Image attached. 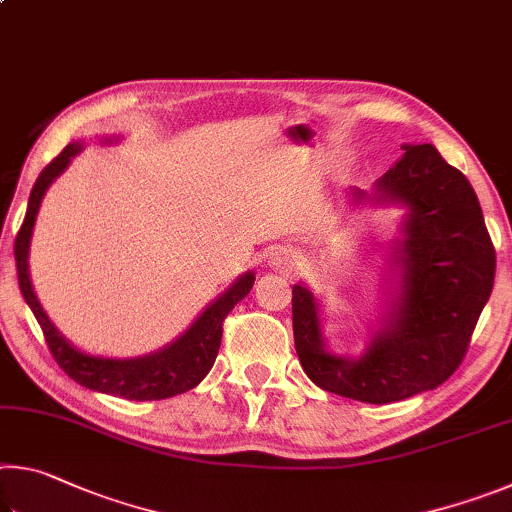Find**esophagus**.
I'll use <instances>...</instances> for the list:
<instances>
[{"mask_svg":"<svg viewBox=\"0 0 512 512\" xmlns=\"http://www.w3.org/2000/svg\"><path fill=\"white\" fill-rule=\"evenodd\" d=\"M271 264L275 266V268H282V271H287V268L293 264V259L289 257V253H275L273 257H271Z\"/></svg>","mask_w":512,"mask_h":512,"instance_id":"obj_1","label":"esophagus"}]
</instances>
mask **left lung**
Instances as JSON below:
<instances>
[{
	"label": "left lung",
	"instance_id": "left-lung-1",
	"mask_svg": "<svg viewBox=\"0 0 512 512\" xmlns=\"http://www.w3.org/2000/svg\"><path fill=\"white\" fill-rule=\"evenodd\" d=\"M368 198L406 207L393 246L400 287L384 325L357 359L329 352L314 293L293 284V339L302 370L323 391L388 404L431 391L461 366L497 259L470 180L431 144H404Z\"/></svg>",
	"mask_w": 512,
	"mask_h": 512
}]
</instances>
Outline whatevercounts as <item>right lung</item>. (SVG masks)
<instances>
[{"instance_id": "1", "label": "right lung", "mask_w": 512, "mask_h": 512, "mask_svg": "<svg viewBox=\"0 0 512 512\" xmlns=\"http://www.w3.org/2000/svg\"><path fill=\"white\" fill-rule=\"evenodd\" d=\"M110 142V140H106ZM83 151L81 142L67 144L60 151L58 158L51 160L36 180L31 189L27 216L20 232L15 237V264H17V282L27 305L31 307L33 316L42 327L45 341L51 354L60 368H63L76 384H81L90 391L124 397V400L135 402H151V400H167V397L192 391L203 381V377L214 366L216 354L221 348L223 320L230 314L239 300H244L255 284V273H244L232 287L221 293L210 307L198 316L185 334H180L176 341L164 345L162 350L146 354L137 359H110V357H94V354L81 352L74 348L63 334L58 332L56 325L51 323L45 309L33 293V284L29 277V246L33 225L40 210L42 196L49 185L67 169L74 155Z\"/></svg>"}]
</instances>
